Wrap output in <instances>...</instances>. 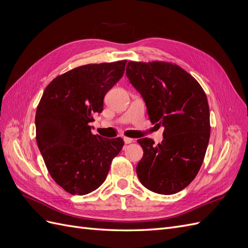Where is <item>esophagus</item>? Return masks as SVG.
<instances>
[{
	"mask_svg": "<svg viewBox=\"0 0 248 248\" xmlns=\"http://www.w3.org/2000/svg\"><path fill=\"white\" fill-rule=\"evenodd\" d=\"M123 140H124V142H125L126 145H127V144H130V142H132V141H133V139H131V138H127V137H124V138H123Z\"/></svg>",
	"mask_w": 248,
	"mask_h": 248,
	"instance_id": "obj_1",
	"label": "esophagus"
}]
</instances>
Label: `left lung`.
Segmentation results:
<instances>
[{
	"instance_id": "left-lung-1",
	"label": "left lung",
	"mask_w": 248,
	"mask_h": 248,
	"mask_svg": "<svg viewBox=\"0 0 248 248\" xmlns=\"http://www.w3.org/2000/svg\"><path fill=\"white\" fill-rule=\"evenodd\" d=\"M130 84L144 98L151 122L164 127L161 144L138 142L144 150L137 174L146 188L177 193L196 178L210 139V112L205 91L181 67L170 62H133L126 67Z\"/></svg>"
}]
</instances>
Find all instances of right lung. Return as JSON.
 <instances>
[{
	"label": "right lung",
	"mask_w": 248,
	"mask_h": 248,
	"mask_svg": "<svg viewBox=\"0 0 248 248\" xmlns=\"http://www.w3.org/2000/svg\"><path fill=\"white\" fill-rule=\"evenodd\" d=\"M126 60L88 64L52 79L36 110V140L54 181L70 194L84 196L104 182L121 138L94 136L90 122L103 98L123 77Z\"/></svg>",
	"instance_id": "right-lung-1"
}]
</instances>
